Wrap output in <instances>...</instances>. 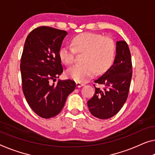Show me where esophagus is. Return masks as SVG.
Returning a JSON list of instances; mask_svg holds the SVG:
<instances>
[{"label": "esophagus", "mask_w": 155, "mask_h": 155, "mask_svg": "<svg viewBox=\"0 0 155 155\" xmlns=\"http://www.w3.org/2000/svg\"><path fill=\"white\" fill-rule=\"evenodd\" d=\"M84 83L78 82H76V86H77V87H82V86H84Z\"/></svg>", "instance_id": "1"}]
</instances>
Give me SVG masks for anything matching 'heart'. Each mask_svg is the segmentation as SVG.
Masks as SVG:
<instances>
[{
    "label": "heart",
    "instance_id": "b5f03b06",
    "mask_svg": "<svg viewBox=\"0 0 155 155\" xmlns=\"http://www.w3.org/2000/svg\"><path fill=\"white\" fill-rule=\"evenodd\" d=\"M73 46L59 49L61 61L69 65L73 63L77 53H84L82 64H76L67 70L68 77L76 82H84L96 72L102 73L112 65L116 56V44L112 38L92 32L80 34L73 39Z\"/></svg>",
    "mask_w": 155,
    "mask_h": 155
}]
</instances>
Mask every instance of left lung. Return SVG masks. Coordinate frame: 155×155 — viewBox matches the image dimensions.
<instances>
[{"instance_id": "left-lung-1", "label": "left lung", "mask_w": 155, "mask_h": 155, "mask_svg": "<svg viewBox=\"0 0 155 155\" xmlns=\"http://www.w3.org/2000/svg\"><path fill=\"white\" fill-rule=\"evenodd\" d=\"M116 54L114 64L95 83L104 84L103 90L95 87V94L87 102L89 110L100 119L116 115L127 98L132 76L130 51L125 41L116 42Z\"/></svg>"}]
</instances>
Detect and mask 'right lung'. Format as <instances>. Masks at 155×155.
Here are the masks:
<instances>
[{
	"label": "right lung",
	"mask_w": 155,
	"mask_h": 155,
	"mask_svg": "<svg viewBox=\"0 0 155 155\" xmlns=\"http://www.w3.org/2000/svg\"><path fill=\"white\" fill-rule=\"evenodd\" d=\"M67 32L40 26L30 32L25 41L21 59L22 89L30 108L44 118L60 113L66 98L75 89L71 80H59L63 66L59 56Z\"/></svg>",
	"instance_id": "obj_1"
}]
</instances>
